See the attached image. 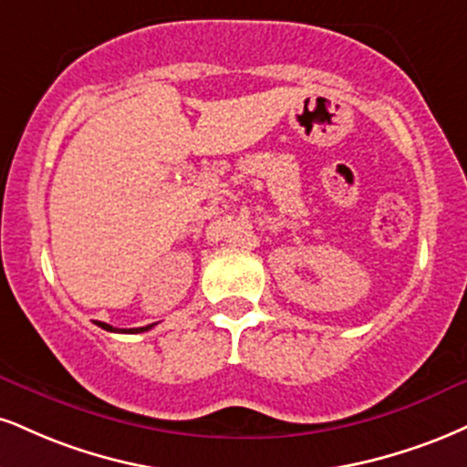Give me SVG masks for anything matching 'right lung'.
I'll return each instance as SVG.
<instances>
[{
    "mask_svg": "<svg viewBox=\"0 0 467 467\" xmlns=\"http://www.w3.org/2000/svg\"><path fill=\"white\" fill-rule=\"evenodd\" d=\"M99 326V328H104V330H110V333H145V330H150L151 326L154 324H150V326H141V328H112L110 324H104V322H95Z\"/></svg>",
    "mask_w": 467,
    "mask_h": 467,
    "instance_id": "right-lung-1",
    "label": "right lung"
}]
</instances>
